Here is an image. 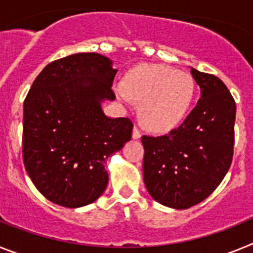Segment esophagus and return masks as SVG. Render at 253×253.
<instances>
[{
	"instance_id": "1",
	"label": "esophagus",
	"mask_w": 253,
	"mask_h": 253,
	"mask_svg": "<svg viewBox=\"0 0 253 253\" xmlns=\"http://www.w3.org/2000/svg\"><path fill=\"white\" fill-rule=\"evenodd\" d=\"M140 137H142V133H140V130L137 128V126H134V129H133V139H139Z\"/></svg>"
}]
</instances>
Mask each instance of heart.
<instances>
[{
  "label": "heart",
  "mask_w": 253,
  "mask_h": 253,
  "mask_svg": "<svg viewBox=\"0 0 253 253\" xmlns=\"http://www.w3.org/2000/svg\"><path fill=\"white\" fill-rule=\"evenodd\" d=\"M120 101L140 102V118L147 128L167 131L184 122L194 97L195 82L186 72L163 64H140L130 69L125 81L114 84Z\"/></svg>",
  "instance_id": "1"
}]
</instances>
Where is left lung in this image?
I'll use <instances>...</instances> for the list:
<instances>
[{
  "label": "left lung",
  "instance_id": "left-lung-1",
  "mask_svg": "<svg viewBox=\"0 0 253 253\" xmlns=\"http://www.w3.org/2000/svg\"><path fill=\"white\" fill-rule=\"evenodd\" d=\"M202 97L185 122L162 137L143 135V178L165 207L187 209L207 199L233 157L236 102L214 75L191 68Z\"/></svg>",
  "mask_w": 253,
  "mask_h": 253
}]
</instances>
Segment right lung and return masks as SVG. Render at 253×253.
Masks as SVG:
<instances>
[{"label": "right lung", "instance_id": "1", "mask_svg": "<svg viewBox=\"0 0 253 253\" xmlns=\"http://www.w3.org/2000/svg\"><path fill=\"white\" fill-rule=\"evenodd\" d=\"M118 69L97 53H77L49 63L24 101L22 158L42 195L66 208L88 205L102 195L106 160L131 138L128 118L102 111L115 100Z\"/></svg>", "mask_w": 253, "mask_h": 253}]
</instances>
